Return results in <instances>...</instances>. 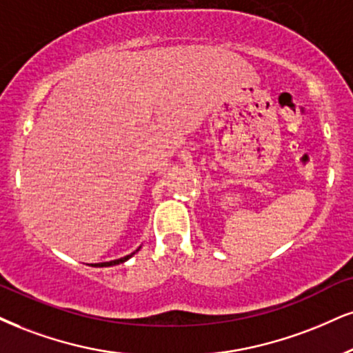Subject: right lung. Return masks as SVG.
<instances>
[{"label": "right lung", "instance_id": "obj_1", "mask_svg": "<svg viewBox=\"0 0 353 353\" xmlns=\"http://www.w3.org/2000/svg\"><path fill=\"white\" fill-rule=\"evenodd\" d=\"M137 252V250H136ZM136 252H132V254L130 255H125V256H123V259H117V260H111V262H103V263H94L93 267H112V265H119V263H123V262H125V260L128 259H130V256H132L134 254H136Z\"/></svg>", "mask_w": 353, "mask_h": 353}]
</instances>
